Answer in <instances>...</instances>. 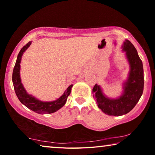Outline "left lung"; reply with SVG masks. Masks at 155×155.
I'll return each mask as SVG.
<instances>
[{"mask_svg": "<svg viewBox=\"0 0 155 155\" xmlns=\"http://www.w3.org/2000/svg\"><path fill=\"white\" fill-rule=\"evenodd\" d=\"M126 52L130 71L128 79L123 84V93L116 99L108 97L97 84L93 88V97L99 108L106 115L121 116L130 112L137 104L143 91L144 79L142 61L134 45L126 40L122 46Z\"/></svg>", "mask_w": 155, "mask_h": 155, "instance_id": "left-lung-1", "label": "left lung"}]
</instances>
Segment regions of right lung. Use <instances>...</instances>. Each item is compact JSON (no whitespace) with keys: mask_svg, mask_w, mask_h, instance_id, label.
Listing matches in <instances>:
<instances>
[{"mask_svg":"<svg viewBox=\"0 0 155 155\" xmlns=\"http://www.w3.org/2000/svg\"><path fill=\"white\" fill-rule=\"evenodd\" d=\"M31 44L30 41L27 43L26 45L22 48L20 51L18 55L17 60L15 64L13 74H12V82H13L14 88L15 93L17 95L18 98L22 104H24L26 107L29 108L34 112L39 114H50L56 112L60 108L62 107L65 104L67 101L68 96L70 95L71 91L73 84H71L67 90L64 91L58 100L52 101H42L34 96L28 94L26 90L21 83V79L20 76V62H21V58L23 53L26 51Z\"/></svg>","mask_w":155,"mask_h":155,"instance_id":"1","label":"right lung"}]
</instances>
